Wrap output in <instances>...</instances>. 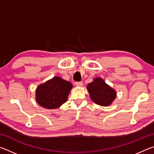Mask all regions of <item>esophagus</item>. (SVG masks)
<instances>
[{
	"instance_id": "esophagus-1",
	"label": "esophagus",
	"mask_w": 154,
	"mask_h": 154,
	"mask_svg": "<svg viewBox=\"0 0 154 154\" xmlns=\"http://www.w3.org/2000/svg\"><path fill=\"white\" fill-rule=\"evenodd\" d=\"M75 85H77V86L81 87L83 85V83L82 82H75Z\"/></svg>"
}]
</instances>
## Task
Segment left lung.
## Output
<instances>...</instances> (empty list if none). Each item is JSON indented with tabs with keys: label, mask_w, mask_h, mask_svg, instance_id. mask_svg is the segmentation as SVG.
<instances>
[{
	"label": "left lung",
	"mask_w": 154,
	"mask_h": 154,
	"mask_svg": "<svg viewBox=\"0 0 154 154\" xmlns=\"http://www.w3.org/2000/svg\"><path fill=\"white\" fill-rule=\"evenodd\" d=\"M87 90L93 102L104 106L110 105L117 94L116 90L100 77L95 78L92 82L88 83Z\"/></svg>",
	"instance_id": "8db88e82"
}]
</instances>
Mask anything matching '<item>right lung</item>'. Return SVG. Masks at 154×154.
Here are the masks:
<instances>
[{
	"label": "right lung",
	"mask_w": 154,
	"mask_h": 154,
	"mask_svg": "<svg viewBox=\"0 0 154 154\" xmlns=\"http://www.w3.org/2000/svg\"><path fill=\"white\" fill-rule=\"evenodd\" d=\"M72 88L71 83L59 77H54L36 88V102L46 109L58 108L67 100Z\"/></svg>",
	"instance_id": "right-lung-1"
}]
</instances>
